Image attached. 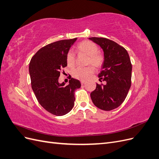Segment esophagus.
<instances>
[{
  "label": "esophagus",
  "instance_id": "34e87169",
  "mask_svg": "<svg viewBox=\"0 0 159 159\" xmlns=\"http://www.w3.org/2000/svg\"><path fill=\"white\" fill-rule=\"evenodd\" d=\"M84 84H85V81H84V80L81 81V85H84Z\"/></svg>",
  "mask_w": 159,
  "mask_h": 159
}]
</instances>
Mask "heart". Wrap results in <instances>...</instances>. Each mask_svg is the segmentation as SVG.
Listing matches in <instances>:
<instances>
[{"label":"heart","instance_id":"heart-1","mask_svg":"<svg viewBox=\"0 0 159 159\" xmlns=\"http://www.w3.org/2000/svg\"><path fill=\"white\" fill-rule=\"evenodd\" d=\"M77 51L88 56L87 64L92 65L95 68H100L104 61L103 55L98 51V46L93 42L84 40L80 42L77 46ZM66 63L69 68H73L75 65V55L70 51L66 55ZM94 72L93 67L77 68L72 71V75L75 78L85 80Z\"/></svg>","mask_w":159,"mask_h":159}]
</instances>
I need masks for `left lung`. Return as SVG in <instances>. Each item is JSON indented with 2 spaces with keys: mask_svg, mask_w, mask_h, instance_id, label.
<instances>
[{
  "mask_svg": "<svg viewBox=\"0 0 159 159\" xmlns=\"http://www.w3.org/2000/svg\"><path fill=\"white\" fill-rule=\"evenodd\" d=\"M89 39L103 51L104 61L98 75L105 84H96L90 96L96 107L104 111L118 107L125 99L131 85L132 65L127 51L117 43L105 38Z\"/></svg>",
  "mask_w": 159,
  "mask_h": 159,
  "instance_id": "obj_1",
  "label": "left lung"
}]
</instances>
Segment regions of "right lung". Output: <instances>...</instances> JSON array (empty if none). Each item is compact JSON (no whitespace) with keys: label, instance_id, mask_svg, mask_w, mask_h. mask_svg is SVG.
Here are the masks:
<instances>
[{"label":"right lung","instance_id":"obj_1","mask_svg":"<svg viewBox=\"0 0 159 159\" xmlns=\"http://www.w3.org/2000/svg\"><path fill=\"white\" fill-rule=\"evenodd\" d=\"M77 40H63L42 48L34 54L29 64L32 90L38 102L47 111L62 116L74 105V91L81 87L80 81L71 78L68 85L59 83L60 70L67 66L66 55Z\"/></svg>","mask_w":159,"mask_h":159}]
</instances>
